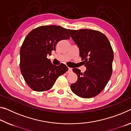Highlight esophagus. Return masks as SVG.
Listing matches in <instances>:
<instances>
[{
	"mask_svg": "<svg viewBox=\"0 0 131 131\" xmlns=\"http://www.w3.org/2000/svg\"><path fill=\"white\" fill-rule=\"evenodd\" d=\"M72 72V68H69V69H68V73H70V72Z\"/></svg>",
	"mask_w": 131,
	"mask_h": 131,
	"instance_id": "esophagus-1",
	"label": "esophagus"
}]
</instances>
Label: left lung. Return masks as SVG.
Masks as SVG:
<instances>
[{
    "label": "left lung",
    "mask_w": 131,
    "mask_h": 131,
    "mask_svg": "<svg viewBox=\"0 0 131 131\" xmlns=\"http://www.w3.org/2000/svg\"><path fill=\"white\" fill-rule=\"evenodd\" d=\"M68 30L79 48L80 57L86 67L83 73L78 68L73 69L78 76V80L70 85V88L79 97L92 98L102 92L111 78L114 59L113 48L107 37L99 31Z\"/></svg>",
    "instance_id": "left-lung-1"
}]
</instances>
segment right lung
<instances>
[{
	"label": "right lung",
	"instance_id": "add662e5",
	"mask_svg": "<svg viewBox=\"0 0 131 131\" xmlns=\"http://www.w3.org/2000/svg\"><path fill=\"white\" fill-rule=\"evenodd\" d=\"M69 38L67 29L55 25L33 29L25 38L20 48V68L25 82L33 90H49L58 77L68 71L65 64L53 65L47 55L55 51L59 41Z\"/></svg>",
	"mask_w": 131,
	"mask_h": 131
}]
</instances>
